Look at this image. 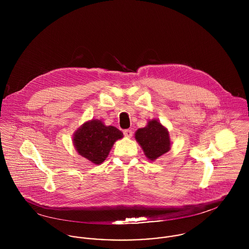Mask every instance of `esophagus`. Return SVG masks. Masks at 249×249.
I'll return each mask as SVG.
<instances>
[{"label":"esophagus","instance_id":"obj_1","mask_svg":"<svg viewBox=\"0 0 249 249\" xmlns=\"http://www.w3.org/2000/svg\"><path fill=\"white\" fill-rule=\"evenodd\" d=\"M124 136H125L126 138H131V136H132V130H130V129H125V130L124 131Z\"/></svg>","mask_w":249,"mask_h":249}]
</instances>
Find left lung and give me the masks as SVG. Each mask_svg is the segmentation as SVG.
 <instances>
[{"instance_id": "obj_1", "label": "left lung", "mask_w": 249, "mask_h": 249, "mask_svg": "<svg viewBox=\"0 0 249 249\" xmlns=\"http://www.w3.org/2000/svg\"><path fill=\"white\" fill-rule=\"evenodd\" d=\"M135 139L150 161L167 153L172 145L169 130L157 119L149 120L144 127L137 129Z\"/></svg>"}]
</instances>
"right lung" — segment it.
Wrapping results in <instances>:
<instances>
[{
	"instance_id": "obj_1",
	"label": "right lung",
	"mask_w": 249,
	"mask_h": 249,
	"mask_svg": "<svg viewBox=\"0 0 249 249\" xmlns=\"http://www.w3.org/2000/svg\"><path fill=\"white\" fill-rule=\"evenodd\" d=\"M124 137L121 130L92 119L80 125L72 135V143L79 155L95 165L107 159L114 142Z\"/></svg>"
}]
</instances>
